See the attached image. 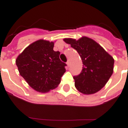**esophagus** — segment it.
Masks as SVG:
<instances>
[{
	"mask_svg": "<svg viewBox=\"0 0 128 128\" xmlns=\"http://www.w3.org/2000/svg\"><path fill=\"white\" fill-rule=\"evenodd\" d=\"M66 65H67V66H69V65H70V63H69V62H68H68H66Z\"/></svg>",
	"mask_w": 128,
	"mask_h": 128,
	"instance_id": "esophagus-1",
	"label": "esophagus"
}]
</instances>
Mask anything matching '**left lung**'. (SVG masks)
<instances>
[{"label": "left lung", "mask_w": 128, "mask_h": 128, "mask_svg": "<svg viewBox=\"0 0 128 128\" xmlns=\"http://www.w3.org/2000/svg\"><path fill=\"white\" fill-rule=\"evenodd\" d=\"M63 40L77 51L82 60V70L79 75L73 77L76 89L85 94L99 91L113 72V57L93 39L87 37L77 41L70 38Z\"/></svg>", "instance_id": "left-lung-1"}]
</instances>
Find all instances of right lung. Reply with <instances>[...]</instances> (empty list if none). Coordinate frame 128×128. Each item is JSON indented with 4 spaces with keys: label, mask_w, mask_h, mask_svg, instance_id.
I'll return each mask as SVG.
<instances>
[{
    "label": "right lung",
    "mask_w": 128,
    "mask_h": 128,
    "mask_svg": "<svg viewBox=\"0 0 128 128\" xmlns=\"http://www.w3.org/2000/svg\"><path fill=\"white\" fill-rule=\"evenodd\" d=\"M54 42L38 40L27 46L15 62L20 76L38 92L55 89L66 71V63L60 60V52L54 50Z\"/></svg>",
    "instance_id": "add662e5"
}]
</instances>
